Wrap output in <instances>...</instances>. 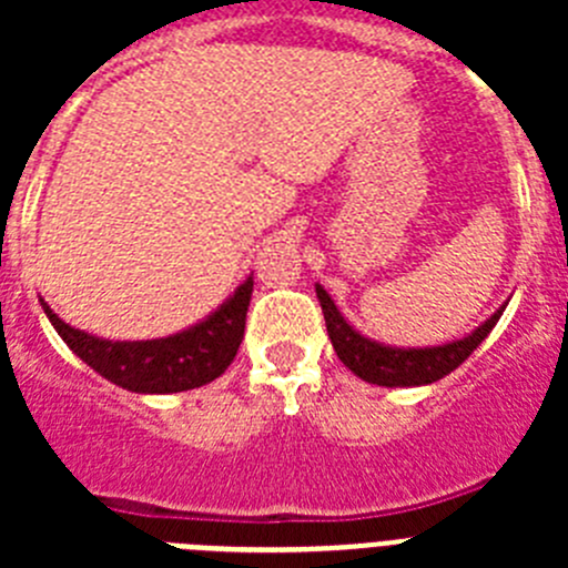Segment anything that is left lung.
I'll use <instances>...</instances> for the list:
<instances>
[{
	"mask_svg": "<svg viewBox=\"0 0 568 568\" xmlns=\"http://www.w3.org/2000/svg\"><path fill=\"white\" fill-rule=\"evenodd\" d=\"M315 293H318L324 321H327L329 341H333L338 358L344 361V366H349L358 378L378 386H420L440 381L444 375L458 369V366L478 349L480 341L491 333V327L498 324V318L506 310L500 307L498 313L491 315V318H486L484 324H480L471 335H466V338L449 341V344L440 346H424V349H415V346L400 349V346H384L378 344V341L364 338L361 333H355V329L344 321V315L338 313V307L333 304L327 290L321 287V284H315Z\"/></svg>",
	"mask_w": 568,
	"mask_h": 568,
	"instance_id": "8db88e82",
	"label": "left lung"
}]
</instances>
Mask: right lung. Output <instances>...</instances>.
I'll return each mask as SVG.
<instances>
[{
	"mask_svg": "<svg viewBox=\"0 0 568 568\" xmlns=\"http://www.w3.org/2000/svg\"><path fill=\"white\" fill-rule=\"evenodd\" d=\"M250 295H253V275L202 324L155 341L97 338L64 324L44 301L42 307L64 344L102 378L130 393L164 395L210 384L233 364L244 338Z\"/></svg>",
	"mask_w": 568,
	"mask_h": 568,
	"instance_id": "add662e5",
	"label": "right lung"
}]
</instances>
